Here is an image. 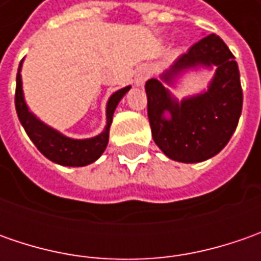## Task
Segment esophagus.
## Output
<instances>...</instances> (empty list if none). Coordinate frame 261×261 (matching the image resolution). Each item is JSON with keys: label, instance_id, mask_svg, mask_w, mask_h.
I'll return each instance as SVG.
<instances>
[{"label": "esophagus", "instance_id": "obj_1", "mask_svg": "<svg viewBox=\"0 0 261 261\" xmlns=\"http://www.w3.org/2000/svg\"><path fill=\"white\" fill-rule=\"evenodd\" d=\"M148 76H149V69H148V68H145V66L139 68L135 74L136 86H144V83H145L146 80H148Z\"/></svg>", "mask_w": 261, "mask_h": 261}]
</instances>
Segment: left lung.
Returning a JSON list of instances; mask_svg holds the SVG:
<instances>
[{
  "label": "left lung",
  "mask_w": 261,
  "mask_h": 261,
  "mask_svg": "<svg viewBox=\"0 0 261 261\" xmlns=\"http://www.w3.org/2000/svg\"><path fill=\"white\" fill-rule=\"evenodd\" d=\"M197 67L217 68L208 90L178 102L164 83L174 86L185 72ZM145 91L154 142L174 161L192 164L209 160L236 132L243 109L240 71L236 56L214 33L180 56L161 80H148Z\"/></svg>",
  "instance_id": "1"
}]
</instances>
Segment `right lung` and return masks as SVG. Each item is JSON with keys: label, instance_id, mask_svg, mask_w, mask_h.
<instances>
[{"label": "right lung", "instance_id": "1", "mask_svg": "<svg viewBox=\"0 0 261 261\" xmlns=\"http://www.w3.org/2000/svg\"><path fill=\"white\" fill-rule=\"evenodd\" d=\"M21 64L23 61L20 62L18 72H17L15 110H17L20 123L23 125L25 134L32 139L36 148L47 160H50L52 163H56L59 166L84 167L98 160L100 155L105 152L107 142H109V130H110L116 107L122 100V97L130 90V86L120 88L110 95L107 101V107H106L107 123L101 134H98L94 138H88V139H72L43 123L29 110V106L25 105L24 94H23V84H21V74H20Z\"/></svg>", "mask_w": 261, "mask_h": 261}]
</instances>
